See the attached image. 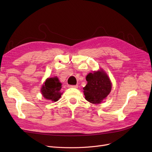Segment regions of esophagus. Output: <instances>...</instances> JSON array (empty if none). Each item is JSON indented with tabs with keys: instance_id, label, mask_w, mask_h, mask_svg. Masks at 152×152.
Masks as SVG:
<instances>
[{
	"instance_id": "esophagus-1",
	"label": "esophagus",
	"mask_w": 152,
	"mask_h": 152,
	"mask_svg": "<svg viewBox=\"0 0 152 152\" xmlns=\"http://www.w3.org/2000/svg\"><path fill=\"white\" fill-rule=\"evenodd\" d=\"M69 87H71V88H77L78 85H69Z\"/></svg>"
}]
</instances>
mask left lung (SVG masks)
Wrapping results in <instances>:
<instances>
[{
  "mask_svg": "<svg viewBox=\"0 0 152 152\" xmlns=\"http://www.w3.org/2000/svg\"><path fill=\"white\" fill-rule=\"evenodd\" d=\"M86 80L87 84L83 88L84 94L86 99L91 103H100L111 91V82L103 70L89 73Z\"/></svg>",
  "mask_w": 152,
  "mask_h": 152,
  "instance_id": "obj_1",
  "label": "left lung"
}]
</instances>
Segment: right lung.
Wrapping results in <instances>:
<instances>
[{
	"label": "right lung",
	"instance_id": "1",
	"mask_svg": "<svg viewBox=\"0 0 152 152\" xmlns=\"http://www.w3.org/2000/svg\"><path fill=\"white\" fill-rule=\"evenodd\" d=\"M61 89V84L57 77L49 78L45 80L42 86L41 93L46 99L57 102L62 94L60 92Z\"/></svg>",
	"mask_w": 152,
	"mask_h": 152
}]
</instances>
